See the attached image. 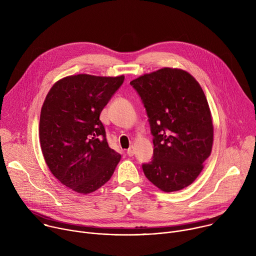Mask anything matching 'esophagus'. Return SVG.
<instances>
[{"instance_id": "esophagus-1", "label": "esophagus", "mask_w": 256, "mask_h": 256, "mask_svg": "<svg viewBox=\"0 0 256 256\" xmlns=\"http://www.w3.org/2000/svg\"><path fill=\"white\" fill-rule=\"evenodd\" d=\"M126 153H128V156H134V146H130V147L128 149Z\"/></svg>"}]
</instances>
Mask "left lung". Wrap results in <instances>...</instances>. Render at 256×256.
Listing matches in <instances>:
<instances>
[{
	"instance_id": "obj_1",
	"label": "left lung",
	"mask_w": 256,
	"mask_h": 256,
	"mask_svg": "<svg viewBox=\"0 0 256 256\" xmlns=\"http://www.w3.org/2000/svg\"><path fill=\"white\" fill-rule=\"evenodd\" d=\"M147 110L154 156L142 171L165 192L181 190L198 178L210 157L214 126L206 97L188 72L163 68L130 83Z\"/></svg>"
}]
</instances>
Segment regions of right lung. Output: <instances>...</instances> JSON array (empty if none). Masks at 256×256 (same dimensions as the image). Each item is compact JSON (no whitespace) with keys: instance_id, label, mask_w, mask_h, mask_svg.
Masks as SVG:
<instances>
[{"instance_id":"add662e5","label":"right lung","mask_w":256,"mask_h":256,"mask_svg":"<svg viewBox=\"0 0 256 256\" xmlns=\"http://www.w3.org/2000/svg\"><path fill=\"white\" fill-rule=\"evenodd\" d=\"M124 76L79 74L54 84L40 120L42 151L54 176L78 194H91L110 179L122 156L109 148L99 120Z\"/></svg>"}]
</instances>
